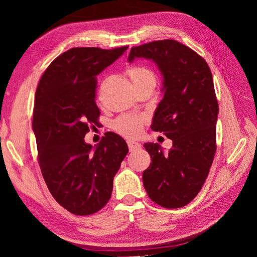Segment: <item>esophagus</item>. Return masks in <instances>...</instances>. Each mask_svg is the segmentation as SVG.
<instances>
[{"instance_id":"1","label":"esophagus","mask_w":257,"mask_h":257,"mask_svg":"<svg viewBox=\"0 0 257 257\" xmlns=\"http://www.w3.org/2000/svg\"><path fill=\"white\" fill-rule=\"evenodd\" d=\"M127 146H128V149L130 151H135V150H138L141 149L142 145L135 142V141H127Z\"/></svg>"}]
</instances>
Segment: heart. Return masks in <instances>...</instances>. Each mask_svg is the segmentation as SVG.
Here are the masks:
<instances>
[{"instance_id":"1","label":"heart","mask_w":257,"mask_h":257,"mask_svg":"<svg viewBox=\"0 0 257 257\" xmlns=\"http://www.w3.org/2000/svg\"><path fill=\"white\" fill-rule=\"evenodd\" d=\"M127 75L134 85L152 83L155 85L154 74L144 66H133L127 69ZM144 119L136 115H121L113 121V128L123 136L132 137L141 133Z\"/></svg>"}]
</instances>
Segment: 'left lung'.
Here are the masks:
<instances>
[{"instance_id":"left-lung-1","label":"left lung","mask_w":257,"mask_h":257,"mask_svg":"<svg viewBox=\"0 0 257 257\" xmlns=\"http://www.w3.org/2000/svg\"><path fill=\"white\" fill-rule=\"evenodd\" d=\"M151 60L163 77L164 97L152 119V131L173 141L167 153L147 143L151 164L143 174L145 190L164 208L188 205L203 188L215 153L219 106L211 71L191 48L174 40L155 41L131 49L128 62Z\"/></svg>"}]
</instances>
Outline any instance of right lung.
Returning a JSON list of instances; mask_svg holds the SVG:
<instances>
[{"mask_svg": "<svg viewBox=\"0 0 257 257\" xmlns=\"http://www.w3.org/2000/svg\"><path fill=\"white\" fill-rule=\"evenodd\" d=\"M126 49H69L52 61L35 93L32 126L42 174L53 198L76 215L95 213L108 203L128 152L112 132L95 146L84 142L99 116L96 76Z\"/></svg>", "mask_w": 257, "mask_h": 257, "instance_id": "obj_1", "label": "right lung"}]
</instances>
